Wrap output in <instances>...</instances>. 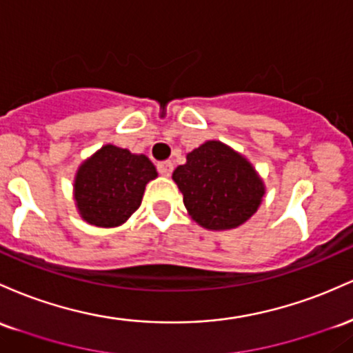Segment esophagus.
I'll use <instances>...</instances> for the list:
<instances>
[{"label": "esophagus", "mask_w": 353, "mask_h": 353, "mask_svg": "<svg viewBox=\"0 0 353 353\" xmlns=\"http://www.w3.org/2000/svg\"><path fill=\"white\" fill-rule=\"evenodd\" d=\"M158 172H160V175L170 176L173 172V163L172 161H163V163H158Z\"/></svg>", "instance_id": "34e87169"}]
</instances>
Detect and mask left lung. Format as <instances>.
I'll return each mask as SVG.
<instances>
[{"mask_svg":"<svg viewBox=\"0 0 353 353\" xmlns=\"http://www.w3.org/2000/svg\"><path fill=\"white\" fill-rule=\"evenodd\" d=\"M173 181L190 216L208 230L245 223L262 203L265 185L250 161L221 141H205L176 166Z\"/></svg>","mask_w":353,"mask_h":353,"instance_id":"left-lung-1","label":"left lung"}]
</instances>
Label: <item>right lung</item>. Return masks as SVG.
<instances>
[{
  "label": "right lung",
  "instance_id": "obj_1",
  "mask_svg": "<svg viewBox=\"0 0 353 353\" xmlns=\"http://www.w3.org/2000/svg\"><path fill=\"white\" fill-rule=\"evenodd\" d=\"M157 176L148 157L114 145L101 146L83 161L74 176L78 213L94 227H120L137 212L146 183Z\"/></svg>",
  "mask_w": 353,
  "mask_h": 353
}]
</instances>
